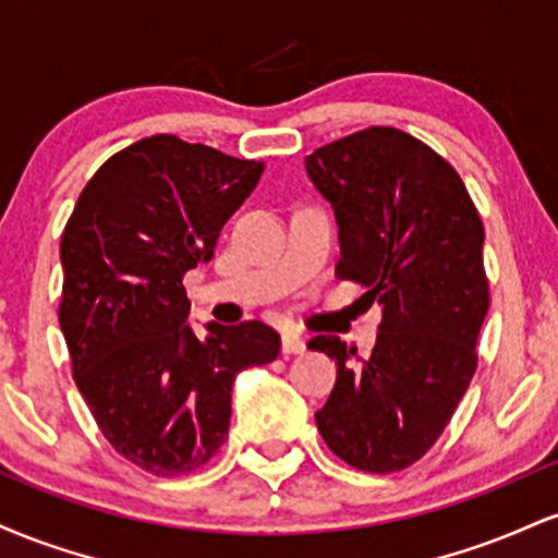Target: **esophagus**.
Listing matches in <instances>:
<instances>
[{
    "label": "esophagus",
    "instance_id": "34e87169",
    "mask_svg": "<svg viewBox=\"0 0 558 558\" xmlns=\"http://www.w3.org/2000/svg\"><path fill=\"white\" fill-rule=\"evenodd\" d=\"M304 349L306 343L299 332H283V354H301Z\"/></svg>",
    "mask_w": 558,
    "mask_h": 558
}]
</instances>
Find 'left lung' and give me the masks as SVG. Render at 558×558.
Listing matches in <instances>:
<instances>
[{
    "mask_svg": "<svg viewBox=\"0 0 558 558\" xmlns=\"http://www.w3.org/2000/svg\"><path fill=\"white\" fill-rule=\"evenodd\" d=\"M304 162L336 213V275L367 288L362 299L383 310L367 360L338 336L310 341L338 367L317 430L356 470H407L438 440L475 375L490 304L483 220L459 172L396 128L351 133Z\"/></svg>",
    "mask_w": 558,
    "mask_h": 558,
    "instance_id": "1",
    "label": "left lung"
}]
</instances>
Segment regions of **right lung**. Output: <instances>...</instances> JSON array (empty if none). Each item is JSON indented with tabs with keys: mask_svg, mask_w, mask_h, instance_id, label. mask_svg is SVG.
Returning <instances> with one entry per match:
<instances>
[{
	"mask_svg": "<svg viewBox=\"0 0 558 558\" xmlns=\"http://www.w3.org/2000/svg\"><path fill=\"white\" fill-rule=\"evenodd\" d=\"M265 165L178 136L141 138L81 191L60 243V328L73 380L114 451L178 477L226 444L241 369L272 362L270 325H185L183 275L215 254L220 230Z\"/></svg>",
	"mask_w": 558,
	"mask_h": 558,
	"instance_id": "add662e5",
	"label": "right lung"
}]
</instances>
